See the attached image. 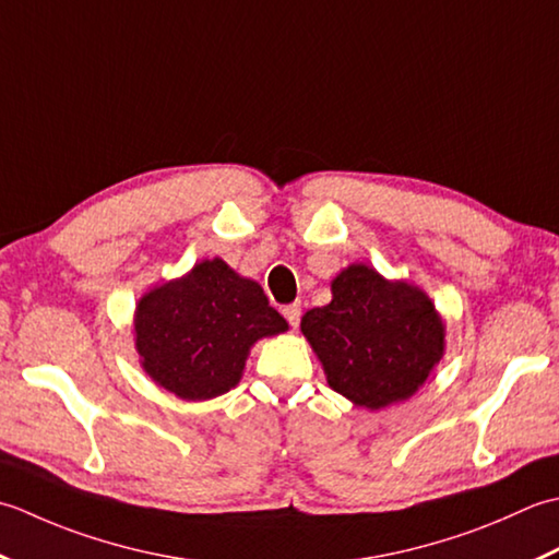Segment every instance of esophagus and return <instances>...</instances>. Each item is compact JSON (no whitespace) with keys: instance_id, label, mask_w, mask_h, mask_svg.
I'll return each instance as SVG.
<instances>
[{"instance_id":"obj_1","label":"esophagus","mask_w":559,"mask_h":559,"mask_svg":"<svg viewBox=\"0 0 559 559\" xmlns=\"http://www.w3.org/2000/svg\"><path fill=\"white\" fill-rule=\"evenodd\" d=\"M282 313H284V318H287V321H289V325L296 328V325H299V321H301V304L284 306Z\"/></svg>"}]
</instances>
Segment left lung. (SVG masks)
Returning <instances> with one entry per match:
<instances>
[{"label": "left lung", "instance_id": "8db88e82", "mask_svg": "<svg viewBox=\"0 0 559 559\" xmlns=\"http://www.w3.org/2000/svg\"><path fill=\"white\" fill-rule=\"evenodd\" d=\"M330 292L328 306L301 318L330 389L367 409L413 397L447 352V325L427 292L367 263L347 265Z\"/></svg>", "mask_w": 559, "mask_h": 559}]
</instances>
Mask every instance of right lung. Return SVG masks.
I'll return each instance as SVG.
<instances>
[{
    "label": "right lung",
    "mask_w": 559,
    "mask_h": 559,
    "mask_svg": "<svg viewBox=\"0 0 559 559\" xmlns=\"http://www.w3.org/2000/svg\"><path fill=\"white\" fill-rule=\"evenodd\" d=\"M289 330L263 287L222 258L156 284L136 301L132 333L140 367L180 401L200 403L241 381L250 349Z\"/></svg>",
    "instance_id": "add662e5"
}]
</instances>
